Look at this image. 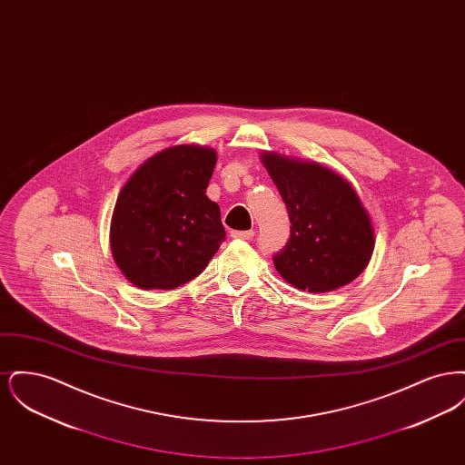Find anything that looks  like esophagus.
Returning a JSON list of instances; mask_svg holds the SVG:
<instances>
[{"instance_id":"esophagus-1","label":"esophagus","mask_w":465,"mask_h":465,"mask_svg":"<svg viewBox=\"0 0 465 465\" xmlns=\"http://www.w3.org/2000/svg\"><path fill=\"white\" fill-rule=\"evenodd\" d=\"M233 239H242V241H251L254 237L252 230H241V232H232Z\"/></svg>"}]
</instances>
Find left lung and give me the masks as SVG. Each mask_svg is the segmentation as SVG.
Returning a JSON list of instances; mask_svg holds the SVG:
<instances>
[{
    "instance_id": "left-lung-1",
    "label": "left lung",
    "mask_w": 465,
    "mask_h": 465,
    "mask_svg": "<svg viewBox=\"0 0 465 465\" xmlns=\"http://www.w3.org/2000/svg\"><path fill=\"white\" fill-rule=\"evenodd\" d=\"M260 156L291 222L288 243L273 256L281 277L309 292L351 284L375 249L373 223L354 186L312 160L273 152Z\"/></svg>"
}]
</instances>
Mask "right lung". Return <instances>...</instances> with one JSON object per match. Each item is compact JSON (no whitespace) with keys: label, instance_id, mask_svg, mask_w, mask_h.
<instances>
[{"label":"right lung","instance_id":"1","mask_svg":"<svg viewBox=\"0 0 465 465\" xmlns=\"http://www.w3.org/2000/svg\"><path fill=\"white\" fill-rule=\"evenodd\" d=\"M216 160L207 146H169L122 186L111 216V254L135 288L183 286L220 249V205L205 195Z\"/></svg>","mask_w":465,"mask_h":465}]
</instances>
